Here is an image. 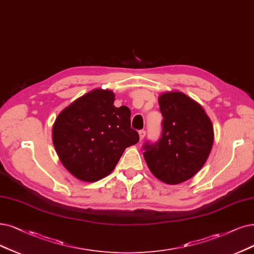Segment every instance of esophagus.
<instances>
[{
    "mask_svg": "<svg viewBox=\"0 0 254 254\" xmlns=\"http://www.w3.org/2000/svg\"><path fill=\"white\" fill-rule=\"evenodd\" d=\"M145 130H139V138H140V141H141V140H143L144 139V137H145Z\"/></svg>",
    "mask_w": 254,
    "mask_h": 254,
    "instance_id": "esophagus-1",
    "label": "esophagus"
}]
</instances>
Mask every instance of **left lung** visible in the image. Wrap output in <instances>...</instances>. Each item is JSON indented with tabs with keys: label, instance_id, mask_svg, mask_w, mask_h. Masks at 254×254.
<instances>
[{
	"label": "left lung",
	"instance_id": "1",
	"mask_svg": "<svg viewBox=\"0 0 254 254\" xmlns=\"http://www.w3.org/2000/svg\"><path fill=\"white\" fill-rule=\"evenodd\" d=\"M162 135L158 142L143 145V157L160 181L176 185L198 173L211 152L213 127L198 102L179 91L165 92L158 98Z\"/></svg>",
	"mask_w": 254,
	"mask_h": 254
}]
</instances>
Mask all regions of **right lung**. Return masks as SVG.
<instances>
[{
	"label": "right lung",
	"mask_w": 254,
	"mask_h": 254,
	"mask_svg": "<svg viewBox=\"0 0 254 254\" xmlns=\"http://www.w3.org/2000/svg\"><path fill=\"white\" fill-rule=\"evenodd\" d=\"M115 94L95 89L74 100L56 117L52 140L71 175L95 182L112 173L125 149L139 141L127 107L114 106Z\"/></svg>",
	"instance_id": "add662e5"
}]
</instances>
